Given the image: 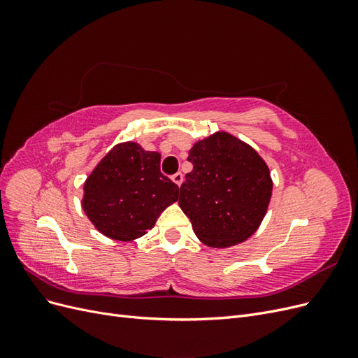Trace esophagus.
Listing matches in <instances>:
<instances>
[{
	"label": "esophagus",
	"mask_w": 358,
	"mask_h": 358,
	"mask_svg": "<svg viewBox=\"0 0 358 358\" xmlns=\"http://www.w3.org/2000/svg\"><path fill=\"white\" fill-rule=\"evenodd\" d=\"M171 179H173V182L176 183V185L180 187V183L183 182V175H182V173H176V175H173Z\"/></svg>",
	"instance_id": "34e87169"
}]
</instances>
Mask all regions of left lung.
Wrapping results in <instances>:
<instances>
[{"label": "left lung", "mask_w": 358, "mask_h": 358, "mask_svg": "<svg viewBox=\"0 0 358 358\" xmlns=\"http://www.w3.org/2000/svg\"><path fill=\"white\" fill-rule=\"evenodd\" d=\"M192 171L180 185L179 206L199 239L210 248L245 242L262 224L273 182L264 159L237 137L218 131L189 150Z\"/></svg>", "instance_id": "obj_1"}]
</instances>
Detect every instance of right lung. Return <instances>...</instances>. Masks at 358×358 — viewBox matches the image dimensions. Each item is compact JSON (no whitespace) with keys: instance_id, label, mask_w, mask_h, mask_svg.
Segmentation results:
<instances>
[{"instance_id":"add662e5","label":"right lung","mask_w":358,"mask_h":358,"mask_svg":"<svg viewBox=\"0 0 358 358\" xmlns=\"http://www.w3.org/2000/svg\"><path fill=\"white\" fill-rule=\"evenodd\" d=\"M161 155L138 143L116 145L83 185L82 208L95 229L115 241L131 242L152 229L178 201L179 187L159 170Z\"/></svg>"}]
</instances>
